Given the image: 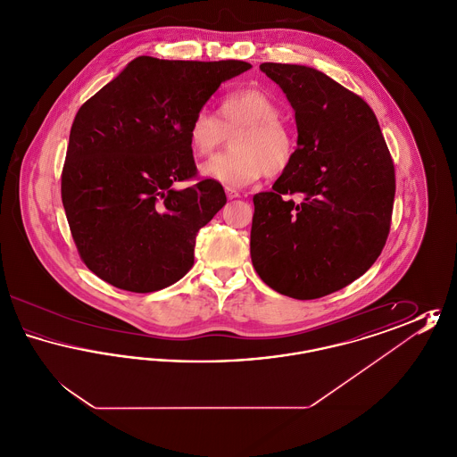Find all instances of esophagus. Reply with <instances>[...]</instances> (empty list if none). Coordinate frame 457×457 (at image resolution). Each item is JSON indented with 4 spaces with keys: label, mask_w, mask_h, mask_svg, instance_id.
<instances>
[{
    "label": "esophagus",
    "mask_w": 457,
    "mask_h": 457,
    "mask_svg": "<svg viewBox=\"0 0 457 457\" xmlns=\"http://www.w3.org/2000/svg\"><path fill=\"white\" fill-rule=\"evenodd\" d=\"M226 196L229 198V200H233V198H238L239 194L235 190V188H229V187H226Z\"/></svg>",
    "instance_id": "34e87169"
}]
</instances>
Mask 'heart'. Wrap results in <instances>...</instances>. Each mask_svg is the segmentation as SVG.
<instances>
[{
    "instance_id": "1",
    "label": "heart",
    "mask_w": 457,
    "mask_h": 457,
    "mask_svg": "<svg viewBox=\"0 0 457 457\" xmlns=\"http://www.w3.org/2000/svg\"><path fill=\"white\" fill-rule=\"evenodd\" d=\"M278 101L259 87L226 94L218 118L198 111L188 127V142L198 157L220 147L228 135L231 153L219 154L200 166V173L228 187H243L261 176L283 174L296 157V133L283 120Z\"/></svg>"
}]
</instances>
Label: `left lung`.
<instances>
[{"label": "left lung", "instance_id": "1", "mask_svg": "<svg viewBox=\"0 0 457 457\" xmlns=\"http://www.w3.org/2000/svg\"><path fill=\"white\" fill-rule=\"evenodd\" d=\"M261 70L295 109L298 147L272 192L253 196L252 263L281 295L322 298L378 259L391 229L394 162L360 96L310 66L262 63Z\"/></svg>", "mask_w": 457, "mask_h": 457}]
</instances>
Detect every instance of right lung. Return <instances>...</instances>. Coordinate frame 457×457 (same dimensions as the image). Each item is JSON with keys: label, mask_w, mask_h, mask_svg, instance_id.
Instances as JSON below:
<instances>
[{"label": "right lung", "mask_w": 457, "mask_h": 457, "mask_svg": "<svg viewBox=\"0 0 457 457\" xmlns=\"http://www.w3.org/2000/svg\"><path fill=\"white\" fill-rule=\"evenodd\" d=\"M238 60L138 56L79 109L62 173V200L80 259L103 281L153 293L194 265L196 233L226 204L216 179L196 176L188 127Z\"/></svg>", "instance_id": "right-lung-1"}]
</instances>
